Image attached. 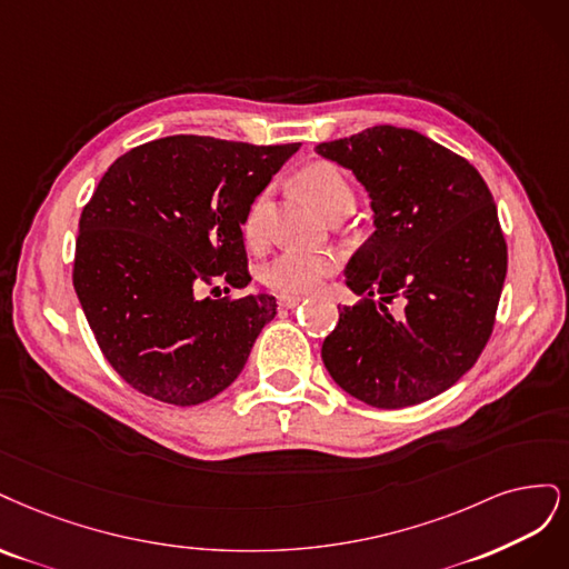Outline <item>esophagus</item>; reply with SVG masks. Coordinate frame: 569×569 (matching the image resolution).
Instances as JSON below:
<instances>
[{
	"label": "esophagus",
	"mask_w": 569,
	"mask_h": 569,
	"mask_svg": "<svg viewBox=\"0 0 569 569\" xmlns=\"http://www.w3.org/2000/svg\"><path fill=\"white\" fill-rule=\"evenodd\" d=\"M300 302H302V298H300V296H281V298H279V305H281V307H286V309L298 307Z\"/></svg>",
	"instance_id": "obj_1"
}]
</instances>
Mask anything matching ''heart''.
Instances as JSON below:
<instances>
[{"mask_svg":"<svg viewBox=\"0 0 569 569\" xmlns=\"http://www.w3.org/2000/svg\"><path fill=\"white\" fill-rule=\"evenodd\" d=\"M298 184L311 203H315V208L323 214L338 208H352L355 203V193L350 184H347L345 174L338 168H333V164H309V168H305L298 174ZM264 210L267 193H260L246 210L241 224L248 243L260 241ZM333 269L336 262L331 254L326 252L281 250L262 264L260 279L269 290L281 292V296H307V292L319 288L328 277H331Z\"/></svg>","mask_w":569,"mask_h":569,"instance_id":"heart-1","label":"heart"}]
</instances>
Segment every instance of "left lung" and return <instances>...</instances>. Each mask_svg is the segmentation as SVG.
<instances>
[{"label": "left lung", "instance_id": "obj_1", "mask_svg": "<svg viewBox=\"0 0 569 569\" xmlns=\"http://www.w3.org/2000/svg\"><path fill=\"white\" fill-rule=\"evenodd\" d=\"M317 153L355 172L376 227L345 269L361 300L338 307L326 369L376 409L428 401L472 369L493 331L508 248L491 191L466 158L405 127H369Z\"/></svg>", "mask_w": 569, "mask_h": 569}]
</instances>
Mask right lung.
Returning a JSON list of instances; mask_svg holds the SVG:
<instances>
[{
	"instance_id": "obj_1",
	"label": "right lung",
	"mask_w": 569,
	"mask_h": 569,
	"mask_svg": "<svg viewBox=\"0 0 569 569\" xmlns=\"http://www.w3.org/2000/svg\"><path fill=\"white\" fill-rule=\"evenodd\" d=\"M298 149L177 134L101 177L80 217L72 286L103 357L137 392L196 407L243 371L277 300L198 292L250 283L246 210Z\"/></svg>"
}]
</instances>
